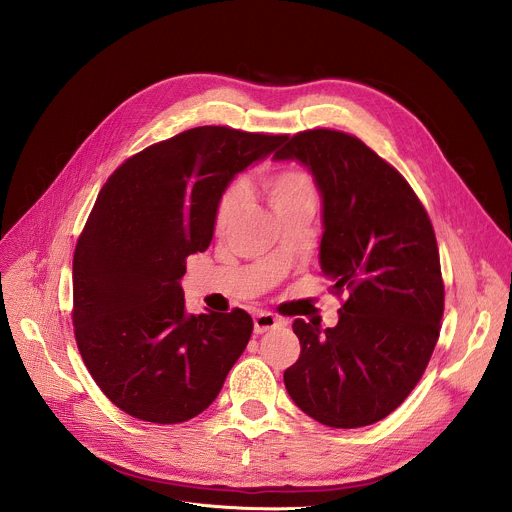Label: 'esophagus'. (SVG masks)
I'll return each instance as SVG.
<instances>
[{"mask_svg":"<svg viewBox=\"0 0 512 512\" xmlns=\"http://www.w3.org/2000/svg\"><path fill=\"white\" fill-rule=\"evenodd\" d=\"M281 324L283 322L277 316H272V313H268V311H260V313H256V316H254V332L256 334H264L268 330L279 328Z\"/></svg>","mask_w":512,"mask_h":512,"instance_id":"34e87169","label":"esophagus"}]
</instances>
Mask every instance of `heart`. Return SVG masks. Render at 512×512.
Here are the masks:
<instances>
[{"label":"heart","mask_w":512,"mask_h":512,"mask_svg":"<svg viewBox=\"0 0 512 512\" xmlns=\"http://www.w3.org/2000/svg\"><path fill=\"white\" fill-rule=\"evenodd\" d=\"M262 188L266 201L277 215H283L295 207L316 205V186H313L311 176L301 168H281L272 170L262 178ZM244 199V188L235 184L223 192L215 211V229L223 233L235 213H238Z\"/></svg>","instance_id":"b5f03b06"}]
</instances>
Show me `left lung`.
Returning <instances> with one entry per match:
<instances>
[{"label":"left lung","mask_w":512,"mask_h":512,"mask_svg":"<svg viewBox=\"0 0 512 512\" xmlns=\"http://www.w3.org/2000/svg\"><path fill=\"white\" fill-rule=\"evenodd\" d=\"M274 160H297L322 196L320 266L346 293L334 328L293 322L301 355L285 371L291 400L332 428L396 410L420 381L441 332L445 287L435 231L418 196L361 139L313 129Z\"/></svg>","instance_id":"1"}]
</instances>
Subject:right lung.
Masks as SVG:
<instances>
[{"instance_id":"1","label":"right lung","mask_w":512,"mask_h":512,"mask_svg":"<svg viewBox=\"0 0 512 512\" xmlns=\"http://www.w3.org/2000/svg\"><path fill=\"white\" fill-rule=\"evenodd\" d=\"M285 135L196 127L155 143L102 186L73 254V326L104 396L133 418L207 410L252 336L244 309H184L186 258L213 240L229 182Z\"/></svg>"}]
</instances>
